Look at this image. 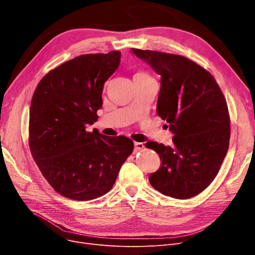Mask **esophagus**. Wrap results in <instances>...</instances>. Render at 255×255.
Instances as JSON below:
<instances>
[{
  "mask_svg": "<svg viewBox=\"0 0 255 255\" xmlns=\"http://www.w3.org/2000/svg\"><path fill=\"white\" fill-rule=\"evenodd\" d=\"M144 149V144L142 142L134 141V151H141Z\"/></svg>",
  "mask_w": 255,
  "mask_h": 255,
  "instance_id": "obj_1",
  "label": "esophagus"
}]
</instances>
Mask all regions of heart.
Returning a JSON list of instances; mask_svg holds the SVG:
<instances>
[{"mask_svg":"<svg viewBox=\"0 0 255 255\" xmlns=\"http://www.w3.org/2000/svg\"><path fill=\"white\" fill-rule=\"evenodd\" d=\"M136 74H145V73H143V72H138V73H136Z\"/></svg>","mask_w":255,"mask_h":255,"instance_id":"obj_1","label":"heart"}]
</instances>
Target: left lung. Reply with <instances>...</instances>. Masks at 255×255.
I'll return each mask as SVG.
<instances>
[{
	"mask_svg": "<svg viewBox=\"0 0 255 255\" xmlns=\"http://www.w3.org/2000/svg\"><path fill=\"white\" fill-rule=\"evenodd\" d=\"M131 50L161 76L157 114L175 134L171 146L145 143L162 160L149 181L164 195L193 197L215 179L229 150L231 127L225 98L213 75L193 61L155 50Z\"/></svg>",
	"mask_w": 255,
	"mask_h": 255,
	"instance_id": "1",
	"label": "left lung"
}]
</instances>
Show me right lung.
I'll return each mask as SVG.
<instances>
[{"label":"right lung","mask_w":255,"mask_h":255,"mask_svg":"<svg viewBox=\"0 0 255 255\" xmlns=\"http://www.w3.org/2000/svg\"><path fill=\"white\" fill-rule=\"evenodd\" d=\"M121 52L82 55L49 71L31 102L29 144L43 177L61 195L85 202L109 192L133 151L125 136L88 132L102 107L104 83Z\"/></svg>","instance_id":"add662e5"}]
</instances>
